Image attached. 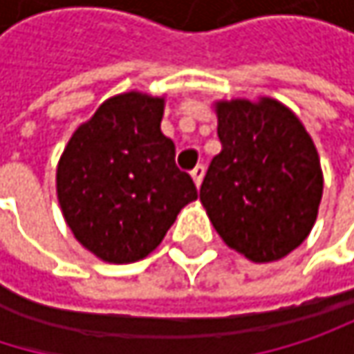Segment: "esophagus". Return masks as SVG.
I'll return each instance as SVG.
<instances>
[{
  "instance_id": "34e87169",
  "label": "esophagus",
  "mask_w": 354,
  "mask_h": 354,
  "mask_svg": "<svg viewBox=\"0 0 354 354\" xmlns=\"http://www.w3.org/2000/svg\"><path fill=\"white\" fill-rule=\"evenodd\" d=\"M190 176L194 180V184H196V188L201 186V182H203V176H205V166H196L192 172H190Z\"/></svg>"
}]
</instances>
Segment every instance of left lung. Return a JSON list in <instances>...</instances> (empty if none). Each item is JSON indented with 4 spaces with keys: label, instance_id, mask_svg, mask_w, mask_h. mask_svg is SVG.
Segmentation results:
<instances>
[{
    "label": "left lung",
    "instance_id": "8db88e82",
    "mask_svg": "<svg viewBox=\"0 0 354 354\" xmlns=\"http://www.w3.org/2000/svg\"><path fill=\"white\" fill-rule=\"evenodd\" d=\"M217 153L201 203L221 240L252 262L293 252L312 232L324 178L301 120L272 98L215 104Z\"/></svg>",
    "mask_w": 354,
    "mask_h": 354
}]
</instances>
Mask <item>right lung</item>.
Instances as JSON below:
<instances>
[{
    "mask_svg": "<svg viewBox=\"0 0 354 354\" xmlns=\"http://www.w3.org/2000/svg\"><path fill=\"white\" fill-rule=\"evenodd\" d=\"M162 116L164 98L118 94L71 135L59 160L63 217L75 240L104 262L145 258L198 196L192 178L176 168Z\"/></svg>",
    "mask_w": 354,
    "mask_h": 354,
    "instance_id": "add662e5",
    "label": "right lung"
}]
</instances>
